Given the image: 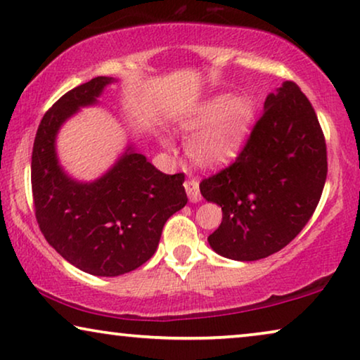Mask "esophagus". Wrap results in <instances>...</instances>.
Instances as JSON below:
<instances>
[{"mask_svg": "<svg viewBox=\"0 0 360 360\" xmlns=\"http://www.w3.org/2000/svg\"><path fill=\"white\" fill-rule=\"evenodd\" d=\"M185 190H186V195H188V200L191 201V203H198V201L201 200L200 185L196 180L185 181Z\"/></svg>", "mask_w": 360, "mask_h": 360, "instance_id": "1", "label": "esophagus"}]
</instances>
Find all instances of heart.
I'll return each mask as SVG.
<instances>
[{"instance_id": "heart-1", "label": "heart", "mask_w": 360, "mask_h": 360, "mask_svg": "<svg viewBox=\"0 0 360 360\" xmlns=\"http://www.w3.org/2000/svg\"><path fill=\"white\" fill-rule=\"evenodd\" d=\"M254 120V101L245 95H216L200 103L181 122V129L193 134L186 146L190 159L205 169L228 165L248 142Z\"/></svg>"}]
</instances>
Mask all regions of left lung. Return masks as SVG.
<instances>
[{
	"instance_id": "left-lung-1",
	"label": "left lung",
	"mask_w": 360,
	"mask_h": 360,
	"mask_svg": "<svg viewBox=\"0 0 360 360\" xmlns=\"http://www.w3.org/2000/svg\"><path fill=\"white\" fill-rule=\"evenodd\" d=\"M264 110L233 164L200 184L205 200L223 210L211 249L243 262L269 257L297 238L328 175L321 126L297 83L270 93Z\"/></svg>"
}]
</instances>
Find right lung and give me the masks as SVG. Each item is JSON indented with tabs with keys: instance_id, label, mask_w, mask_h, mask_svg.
Returning a JSON list of instances; mask_svg holds the SVG:
<instances>
[{
	"instance_id": "obj_1",
	"label": "right lung",
	"mask_w": 360,
	"mask_h": 360,
	"mask_svg": "<svg viewBox=\"0 0 360 360\" xmlns=\"http://www.w3.org/2000/svg\"><path fill=\"white\" fill-rule=\"evenodd\" d=\"M112 82L96 77L53 103L39 124L31 162L34 210L44 238L72 265L98 277H117L146 264L167 219L188 201L184 174H162L131 146L90 184L70 179L58 164L60 126L80 108L98 103Z\"/></svg>"
}]
</instances>
